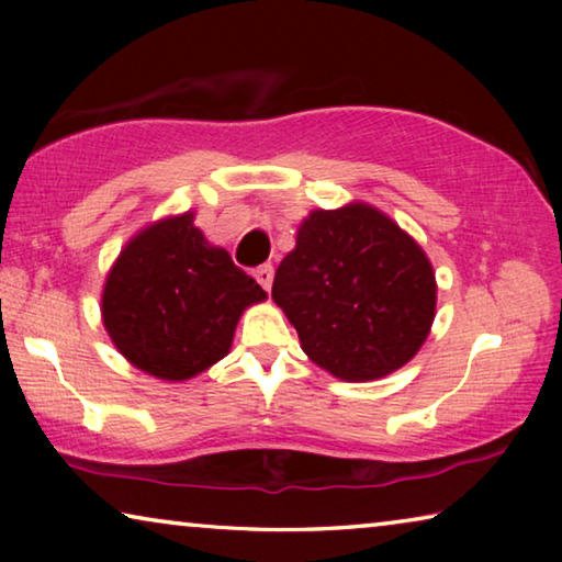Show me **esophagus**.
Returning a JSON list of instances; mask_svg holds the SVG:
<instances>
[{"instance_id":"1","label":"esophagus","mask_w":562,"mask_h":562,"mask_svg":"<svg viewBox=\"0 0 562 562\" xmlns=\"http://www.w3.org/2000/svg\"><path fill=\"white\" fill-rule=\"evenodd\" d=\"M272 274H274L272 265L265 262V265H260L258 270H255V280H258L265 290H270L272 288Z\"/></svg>"}]
</instances>
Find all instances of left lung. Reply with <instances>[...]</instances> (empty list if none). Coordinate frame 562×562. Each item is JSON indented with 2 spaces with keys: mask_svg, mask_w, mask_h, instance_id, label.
Instances as JSON below:
<instances>
[{
  "mask_svg": "<svg viewBox=\"0 0 562 562\" xmlns=\"http://www.w3.org/2000/svg\"><path fill=\"white\" fill-rule=\"evenodd\" d=\"M272 300L315 364L345 382L396 372L429 335L436 280L422 247L364 203L315 211L280 262Z\"/></svg>",
  "mask_w": 562,
  "mask_h": 562,
  "instance_id": "8db88e82",
  "label": "left lung"
}]
</instances>
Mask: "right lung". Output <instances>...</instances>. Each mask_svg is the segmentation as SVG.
I'll return each mask as SVG.
<instances>
[{"instance_id": "right-lung-1", "label": "right lung", "mask_w": 562, "mask_h": 562, "mask_svg": "<svg viewBox=\"0 0 562 562\" xmlns=\"http://www.w3.org/2000/svg\"><path fill=\"white\" fill-rule=\"evenodd\" d=\"M265 297L186 213L146 227L123 247L103 288L101 315L131 364L183 382L227 355L243 310Z\"/></svg>"}]
</instances>
